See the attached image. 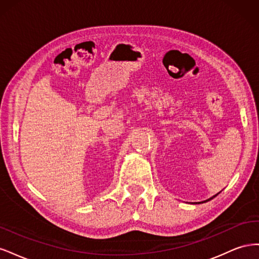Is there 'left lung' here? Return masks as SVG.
Segmentation results:
<instances>
[{
  "instance_id": "left-lung-1",
  "label": "left lung",
  "mask_w": 259,
  "mask_h": 259,
  "mask_svg": "<svg viewBox=\"0 0 259 259\" xmlns=\"http://www.w3.org/2000/svg\"><path fill=\"white\" fill-rule=\"evenodd\" d=\"M217 194H218V193H217ZM217 194H215V195H213V197H211V198H209V199H208V200H206V201H203V202H207V201H209V200H211V199H214V198H215V197H216V195H217Z\"/></svg>"
}]
</instances>
